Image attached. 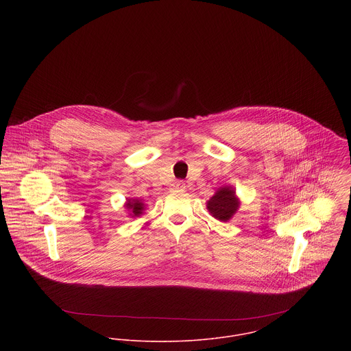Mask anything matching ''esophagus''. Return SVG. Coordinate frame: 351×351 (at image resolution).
Instances as JSON below:
<instances>
[{
	"instance_id": "1",
	"label": "esophagus",
	"mask_w": 351,
	"mask_h": 351,
	"mask_svg": "<svg viewBox=\"0 0 351 351\" xmlns=\"http://www.w3.org/2000/svg\"><path fill=\"white\" fill-rule=\"evenodd\" d=\"M171 189H173V191H182V189H185V182H184V181H176V182L171 185Z\"/></svg>"
}]
</instances>
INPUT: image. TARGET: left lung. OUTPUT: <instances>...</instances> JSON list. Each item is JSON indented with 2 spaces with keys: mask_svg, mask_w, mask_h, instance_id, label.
<instances>
[{
  "mask_svg": "<svg viewBox=\"0 0 351 351\" xmlns=\"http://www.w3.org/2000/svg\"><path fill=\"white\" fill-rule=\"evenodd\" d=\"M239 204L241 201L232 186H221L206 202V208L215 219L228 221L237 213Z\"/></svg>",
  "mask_w": 351,
  "mask_h": 351,
  "instance_id": "1",
  "label": "left lung"
}]
</instances>
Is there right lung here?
Here are the masks:
<instances>
[{
    "mask_svg": "<svg viewBox=\"0 0 351 351\" xmlns=\"http://www.w3.org/2000/svg\"><path fill=\"white\" fill-rule=\"evenodd\" d=\"M125 208L128 209V212H131L130 215L132 217H136V216H141L143 213L145 204L142 201L136 200V199H128L125 202Z\"/></svg>",
    "mask_w": 351,
    "mask_h": 351,
    "instance_id": "1",
    "label": "right lung"
}]
</instances>
